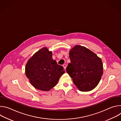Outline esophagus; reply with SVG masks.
Returning a JSON list of instances; mask_svg holds the SVG:
<instances>
[{
  "label": "esophagus",
  "instance_id": "1",
  "mask_svg": "<svg viewBox=\"0 0 121 121\" xmlns=\"http://www.w3.org/2000/svg\"><path fill=\"white\" fill-rule=\"evenodd\" d=\"M63 66L64 68H65V69H66V66H67L66 65V64H64Z\"/></svg>",
  "mask_w": 121,
  "mask_h": 121
}]
</instances>
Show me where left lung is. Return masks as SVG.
Listing matches in <instances>:
<instances>
[{
  "instance_id": "1",
  "label": "left lung",
  "mask_w": 121,
  "mask_h": 121,
  "mask_svg": "<svg viewBox=\"0 0 121 121\" xmlns=\"http://www.w3.org/2000/svg\"><path fill=\"white\" fill-rule=\"evenodd\" d=\"M71 63L66 72L81 91H89L99 84L103 74L102 61L95 53L85 47L76 45L70 50Z\"/></svg>"
}]
</instances>
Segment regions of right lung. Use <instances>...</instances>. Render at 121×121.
Segmentation results:
<instances>
[{
  "mask_svg": "<svg viewBox=\"0 0 121 121\" xmlns=\"http://www.w3.org/2000/svg\"><path fill=\"white\" fill-rule=\"evenodd\" d=\"M64 73L63 67L53 60L52 53L46 47L34 54L25 66V74L30 83L36 89L43 91L55 87Z\"/></svg>",
  "mask_w": 121,
  "mask_h": 121,
  "instance_id": "obj_1",
  "label": "right lung"
}]
</instances>
